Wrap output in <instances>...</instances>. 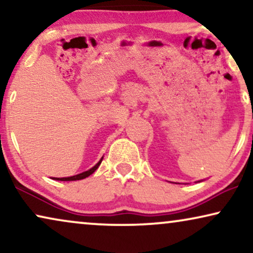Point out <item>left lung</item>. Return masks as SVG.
I'll list each match as a JSON object with an SVG mask.
<instances>
[{
	"label": "left lung",
	"mask_w": 253,
	"mask_h": 253,
	"mask_svg": "<svg viewBox=\"0 0 253 253\" xmlns=\"http://www.w3.org/2000/svg\"><path fill=\"white\" fill-rule=\"evenodd\" d=\"M199 182H200V181H199Z\"/></svg>",
	"instance_id": "8db88e82"
}]
</instances>
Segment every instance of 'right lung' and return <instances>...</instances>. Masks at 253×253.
<instances>
[{"label": "right lung", "mask_w": 253, "mask_h": 253, "mask_svg": "<svg viewBox=\"0 0 253 253\" xmlns=\"http://www.w3.org/2000/svg\"><path fill=\"white\" fill-rule=\"evenodd\" d=\"M102 159H103V157H102L101 159H100V161L94 166V167H92L91 169H88V170H86V171H83V172H81V174L75 175V176H70V177H61V178L54 177L53 179H56V181H79V179H83V178L88 177L89 175H92L93 172H94V171L96 170V169H98L100 164H101Z\"/></svg>", "instance_id": "right-lung-1"}]
</instances>
